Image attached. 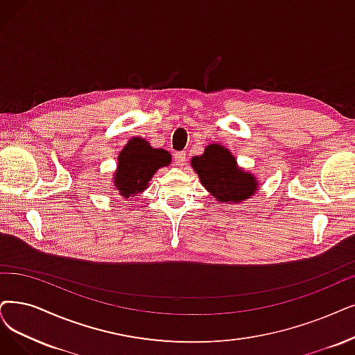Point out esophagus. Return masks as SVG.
<instances>
[{
  "label": "esophagus",
  "mask_w": 355,
  "mask_h": 355,
  "mask_svg": "<svg viewBox=\"0 0 355 355\" xmlns=\"http://www.w3.org/2000/svg\"><path fill=\"white\" fill-rule=\"evenodd\" d=\"M187 160H188V157H187L185 151H180V153L175 154V166L182 167L183 164H187Z\"/></svg>",
  "instance_id": "1"
}]
</instances>
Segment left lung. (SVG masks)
Here are the masks:
<instances>
[{
  "label": "left lung",
  "instance_id": "left-lung-1",
  "mask_svg": "<svg viewBox=\"0 0 355 355\" xmlns=\"http://www.w3.org/2000/svg\"><path fill=\"white\" fill-rule=\"evenodd\" d=\"M191 167L201 185L223 204L237 205L253 198L259 189L254 175L240 167L232 151L218 143L207 146L201 155L192 157Z\"/></svg>",
  "mask_w": 355,
  "mask_h": 355
}]
</instances>
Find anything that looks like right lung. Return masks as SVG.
Wrapping results in <instances>:
<instances>
[{
	"label": "right lung",
	"mask_w": 355,
	"mask_h": 355,
	"mask_svg": "<svg viewBox=\"0 0 355 355\" xmlns=\"http://www.w3.org/2000/svg\"><path fill=\"white\" fill-rule=\"evenodd\" d=\"M172 163V155L163 148H154L139 137L131 138L118 155L116 170L112 176L113 195L121 198L144 192L159 168Z\"/></svg>",
	"instance_id": "add662e5"
}]
</instances>
